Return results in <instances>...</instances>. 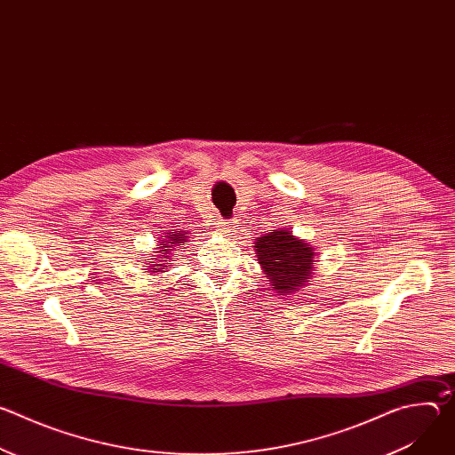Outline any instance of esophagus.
<instances>
[{"label":"esophagus","instance_id":"obj_1","mask_svg":"<svg viewBox=\"0 0 455 455\" xmlns=\"http://www.w3.org/2000/svg\"><path fill=\"white\" fill-rule=\"evenodd\" d=\"M237 221L235 220H228V221H221L220 223V230H221V234H225V235H232L234 232H237Z\"/></svg>","mask_w":455,"mask_h":455}]
</instances>
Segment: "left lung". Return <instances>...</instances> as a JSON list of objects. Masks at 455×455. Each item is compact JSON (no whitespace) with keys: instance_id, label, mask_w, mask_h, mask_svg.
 I'll return each mask as SVG.
<instances>
[{"instance_id":"1","label":"left lung","mask_w":455,"mask_h":455,"mask_svg":"<svg viewBox=\"0 0 455 455\" xmlns=\"http://www.w3.org/2000/svg\"><path fill=\"white\" fill-rule=\"evenodd\" d=\"M253 244L265 277L279 295L299 291L313 274L316 251L290 230L277 228L257 237Z\"/></svg>"}]
</instances>
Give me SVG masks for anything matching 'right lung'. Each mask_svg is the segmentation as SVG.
<instances>
[{
	"label": "right lung",
	"mask_w": 455,
	"mask_h": 455,
	"mask_svg": "<svg viewBox=\"0 0 455 455\" xmlns=\"http://www.w3.org/2000/svg\"><path fill=\"white\" fill-rule=\"evenodd\" d=\"M187 232L181 234V230H176V232H165V235H162V243L156 246V257L155 261L160 263V265H151L153 261H149L148 259V265H149V272H165L167 265H171V259L172 257V251H174V246H180V243H187ZM176 255V253H174ZM170 263L167 264L166 261Z\"/></svg>",
	"instance_id": "right-lung-1"
}]
</instances>
